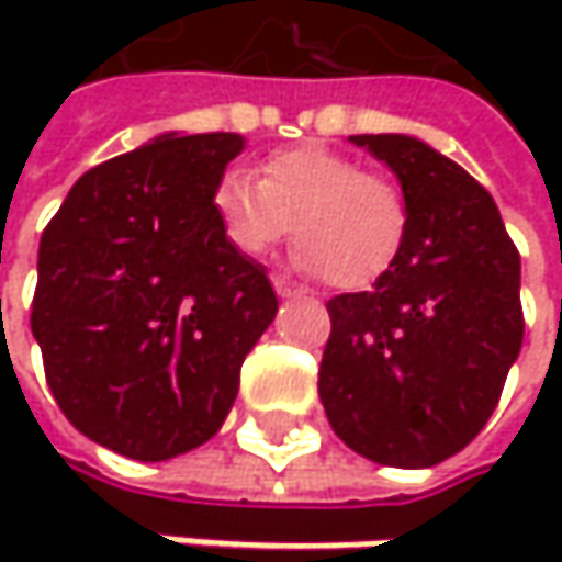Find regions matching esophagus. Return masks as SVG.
I'll return each mask as SVG.
<instances>
[{
	"label": "esophagus",
	"mask_w": 562,
	"mask_h": 562,
	"mask_svg": "<svg viewBox=\"0 0 562 562\" xmlns=\"http://www.w3.org/2000/svg\"><path fill=\"white\" fill-rule=\"evenodd\" d=\"M273 289H277V295H280V299H299V295H305V292H308V289H302V285L289 282L285 277H273Z\"/></svg>",
	"instance_id": "esophagus-1"
}]
</instances>
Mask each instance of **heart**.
<instances>
[{"mask_svg": "<svg viewBox=\"0 0 562 562\" xmlns=\"http://www.w3.org/2000/svg\"><path fill=\"white\" fill-rule=\"evenodd\" d=\"M260 175L254 181L227 171L214 184L211 207L234 250L263 257L292 234L295 221L299 270L331 277L341 289L371 285L387 273L406 237L396 184L325 146L273 153Z\"/></svg>", "mask_w": 562, "mask_h": 562, "instance_id": "obj_1", "label": "heart"}]
</instances>
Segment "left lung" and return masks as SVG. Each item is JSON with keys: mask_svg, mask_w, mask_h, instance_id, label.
<instances>
[{"mask_svg": "<svg viewBox=\"0 0 562 562\" xmlns=\"http://www.w3.org/2000/svg\"><path fill=\"white\" fill-rule=\"evenodd\" d=\"M396 175L406 237L368 292L328 299L318 396L338 439L393 469L462 452L520 355V257L495 198L406 133L348 136Z\"/></svg>", "mask_w": 562, "mask_h": 562, "instance_id": "left-lung-1", "label": "left lung"}]
</instances>
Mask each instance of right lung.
I'll return each instance as SVG.
<instances>
[{
	"label": "right lung",
	"instance_id": "add662e5",
	"mask_svg": "<svg viewBox=\"0 0 562 562\" xmlns=\"http://www.w3.org/2000/svg\"><path fill=\"white\" fill-rule=\"evenodd\" d=\"M240 133H166L67 191L42 234L32 335L60 413L139 462L207 442L277 318L267 270L234 250L214 184Z\"/></svg>",
	"mask_w": 562,
	"mask_h": 562
}]
</instances>
